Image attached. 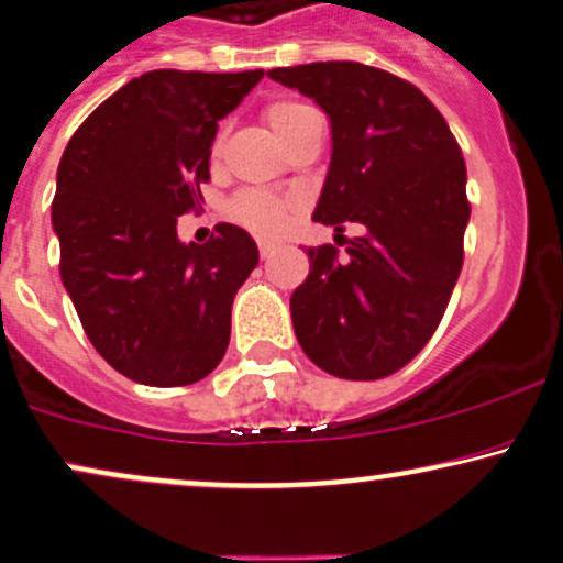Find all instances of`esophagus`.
Masks as SVG:
<instances>
[{
    "label": "esophagus",
    "mask_w": 563,
    "mask_h": 563,
    "mask_svg": "<svg viewBox=\"0 0 563 563\" xmlns=\"http://www.w3.org/2000/svg\"><path fill=\"white\" fill-rule=\"evenodd\" d=\"M275 249H277L275 241H265V239L260 241V254H262V257H269V254H275Z\"/></svg>",
    "instance_id": "obj_1"
}]
</instances>
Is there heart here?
<instances>
[{"label": "heart", "mask_w": 563, "mask_h": 563, "mask_svg": "<svg viewBox=\"0 0 563 563\" xmlns=\"http://www.w3.org/2000/svg\"><path fill=\"white\" fill-rule=\"evenodd\" d=\"M319 113L311 109L309 103L301 101H277L273 106H267L265 111V122L269 126V132L280 140V145H288L290 140L298 137L306 126L319 122ZM220 142H216V153H218ZM290 205L286 199L267 195V191H241V195L231 202V218L236 223L246 225L249 231L257 233H275L283 229L286 223Z\"/></svg>", "instance_id": "1"}]
</instances>
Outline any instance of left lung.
<instances>
[{
  "label": "left lung",
  "instance_id": "left-lung-1",
  "mask_svg": "<svg viewBox=\"0 0 563 563\" xmlns=\"http://www.w3.org/2000/svg\"><path fill=\"white\" fill-rule=\"evenodd\" d=\"M267 77L330 119L314 220L364 225L345 260L306 249L309 275L290 296L298 345L340 379H382L421 353L450 303L471 220L465 161L437 106L384 69L317 62Z\"/></svg>",
  "mask_w": 563,
  "mask_h": 563
}]
</instances>
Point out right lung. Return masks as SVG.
Segmentation results:
<instances>
[{"label":"right lung","instance_id":"add662e5","mask_svg":"<svg viewBox=\"0 0 563 563\" xmlns=\"http://www.w3.org/2000/svg\"><path fill=\"white\" fill-rule=\"evenodd\" d=\"M262 75L153 69L64 147L52 202L62 283L92 347L126 379L181 387L223 361L257 244L231 223L184 244L176 223L202 199L218 122Z\"/></svg>","mask_w":563,"mask_h":563}]
</instances>
